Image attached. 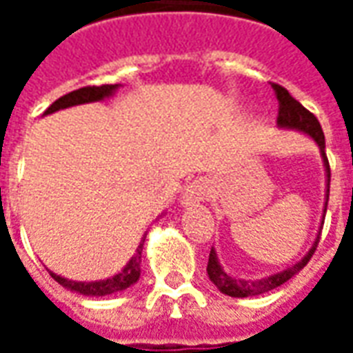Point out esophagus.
Wrapping results in <instances>:
<instances>
[{"label": "esophagus", "mask_w": 353, "mask_h": 353, "mask_svg": "<svg viewBox=\"0 0 353 353\" xmlns=\"http://www.w3.org/2000/svg\"><path fill=\"white\" fill-rule=\"evenodd\" d=\"M206 189L208 185L204 179H194L192 183L187 185L183 196H181V202H183L185 206H196L206 196Z\"/></svg>", "instance_id": "1"}]
</instances>
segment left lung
Instances as JSON below:
<instances>
[{
    "label": "left lung",
    "mask_w": 353,
    "mask_h": 353,
    "mask_svg": "<svg viewBox=\"0 0 353 353\" xmlns=\"http://www.w3.org/2000/svg\"><path fill=\"white\" fill-rule=\"evenodd\" d=\"M274 94H276V98H278V126L281 128H293V130H301L304 134H308L316 143H318L319 151H321V157H323V162H325V170H327V192H325V210H327V202H329V183H331V168H329V161H327V154H325V136H323V130H321V124L319 121L314 117V113H310L308 109L304 108L301 101H296L291 94L285 90L280 85H276L272 83ZM323 210V212H325ZM319 234H321V230H319ZM319 234L316 238V242L312 245V250L306 255H304L303 259L295 263L293 266H289L285 270H281V272L270 274V276H266V278H261V280H238V278H232L229 274L225 272L219 265V261H217V255L212 250L210 252V259H208V276H210V280L214 281L215 288L219 289L221 293L229 296H238V299H242V296H255V295H263L266 291H272L281 283H285L288 280H291L295 274H299L303 270L306 263L312 259V255L316 252V248H318L319 242Z\"/></svg>",
    "instance_id": "1"
}]
</instances>
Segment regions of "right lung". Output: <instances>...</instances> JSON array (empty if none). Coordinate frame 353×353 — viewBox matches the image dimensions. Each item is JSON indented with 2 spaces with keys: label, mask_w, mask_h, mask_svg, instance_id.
Returning <instances> with one entry per match:
<instances>
[{
  "label": "right lung",
  "mask_w": 353,
  "mask_h": 353,
  "mask_svg": "<svg viewBox=\"0 0 353 353\" xmlns=\"http://www.w3.org/2000/svg\"><path fill=\"white\" fill-rule=\"evenodd\" d=\"M119 85H101V87H83L73 90V92L65 94L62 98H58L50 108H47L45 115L49 113H54L58 109L73 108V105H79V103H90V101H100L103 98H108L111 94L115 92ZM145 240V236H143ZM143 240L139 242L138 250L134 253V257L128 261V265L124 266L123 272L115 274L113 278H108V280L100 281H72L65 280L62 276H57L54 272H50V276L64 288L72 289V291H77L81 295L88 296H103L111 295V293H117V291H123V289L130 288L132 283H136L139 280V263H141V250H143Z\"/></svg>",
  "instance_id": "add662e5"
}]
</instances>
